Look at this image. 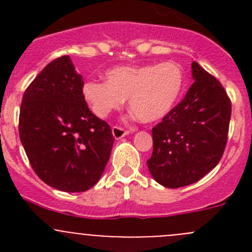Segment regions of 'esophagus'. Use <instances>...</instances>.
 <instances>
[{"instance_id":"esophagus-1","label":"esophagus","mask_w":252,"mask_h":252,"mask_svg":"<svg viewBox=\"0 0 252 252\" xmlns=\"http://www.w3.org/2000/svg\"><path fill=\"white\" fill-rule=\"evenodd\" d=\"M128 134L129 131L126 130V129L121 128V126H113V128H112V135H113V138L117 139V140H118V139L124 138V136L128 135Z\"/></svg>"}]
</instances>
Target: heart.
<instances>
[{"mask_svg":"<svg viewBox=\"0 0 252 252\" xmlns=\"http://www.w3.org/2000/svg\"><path fill=\"white\" fill-rule=\"evenodd\" d=\"M184 88V72L175 62L116 67L106 72V83L88 80L81 93L95 116L106 118L128 98L129 108L142 123L168 116Z\"/></svg>","mask_w":252,"mask_h":252,"instance_id":"obj_1","label":"heart"}]
</instances>
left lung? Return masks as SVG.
<instances>
[{"mask_svg": "<svg viewBox=\"0 0 252 252\" xmlns=\"http://www.w3.org/2000/svg\"><path fill=\"white\" fill-rule=\"evenodd\" d=\"M194 83L171 113L152 129V178L166 188L187 187L220 162L229 129L232 103L220 81L191 63Z\"/></svg>", "mask_w": 252, "mask_h": 252, "instance_id": "8db88e82", "label": "left lung"}]
</instances>
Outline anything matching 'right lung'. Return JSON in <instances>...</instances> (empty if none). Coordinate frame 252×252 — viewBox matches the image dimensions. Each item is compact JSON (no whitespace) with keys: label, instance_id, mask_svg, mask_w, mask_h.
<instances>
[{"label":"right lung","instance_id":"add662e5","mask_svg":"<svg viewBox=\"0 0 252 252\" xmlns=\"http://www.w3.org/2000/svg\"><path fill=\"white\" fill-rule=\"evenodd\" d=\"M83 77L69 56L56 58L23 95L19 136L37 177L61 191L93 188L110 159L114 138L89 110Z\"/></svg>","mask_w":252,"mask_h":252}]
</instances>
